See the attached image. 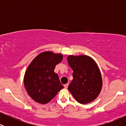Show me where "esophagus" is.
<instances>
[{
    "instance_id": "esophagus-1",
    "label": "esophagus",
    "mask_w": 126,
    "mask_h": 126,
    "mask_svg": "<svg viewBox=\"0 0 126 126\" xmlns=\"http://www.w3.org/2000/svg\"><path fill=\"white\" fill-rule=\"evenodd\" d=\"M68 87V84H64V87L65 88V89H67Z\"/></svg>"
}]
</instances>
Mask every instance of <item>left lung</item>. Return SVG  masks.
Listing matches in <instances>:
<instances>
[{"label": "left lung", "instance_id": "8db88e82", "mask_svg": "<svg viewBox=\"0 0 126 126\" xmlns=\"http://www.w3.org/2000/svg\"><path fill=\"white\" fill-rule=\"evenodd\" d=\"M68 64L73 70V79L68 90L76 100L82 104L93 102L102 90V78L98 65L87 55H69Z\"/></svg>", "mask_w": 126, "mask_h": 126}]
</instances>
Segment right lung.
Listing matches in <instances>:
<instances>
[{"label": "right lung", "instance_id": "1", "mask_svg": "<svg viewBox=\"0 0 126 126\" xmlns=\"http://www.w3.org/2000/svg\"><path fill=\"white\" fill-rule=\"evenodd\" d=\"M63 60V55L46 51L36 56L28 66L24 76V85L29 97L35 102L46 104L63 89L55 66Z\"/></svg>", "mask_w": 126, "mask_h": 126}]
</instances>
